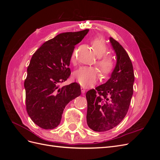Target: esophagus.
I'll list each match as a JSON object with an SVG mask.
<instances>
[{"instance_id": "1", "label": "esophagus", "mask_w": 160, "mask_h": 160, "mask_svg": "<svg viewBox=\"0 0 160 160\" xmlns=\"http://www.w3.org/2000/svg\"><path fill=\"white\" fill-rule=\"evenodd\" d=\"M81 93H85V91H86V89H85V88H83V87H81Z\"/></svg>"}]
</instances>
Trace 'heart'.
Wrapping results in <instances>:
<instances>
[{
    "label": "heart",
    "mask_w": 160,
    "mask_h": 160,
    "mask_svg": "<svg viewBox=\"0 0 160 160\" xmlns=\"http://www.w3.org/2000/svg\"><path fill=\"white\" fill-rule=\"evenodd\" d=\"M92 47L96 56L99 59L97 65L103 75L106 76L113 71L115 67V61L112 55L104 54L107 52L108 47L103 38L96 37L91 42ZM71 61L72 63L75 62V53L72 54ZM99 72L96 68L92 67H81L75 72V79L83 87L89 88L93 86L99 78Z\"/></svg>",
    "instance_id": "heart-1"
}]
</instances>
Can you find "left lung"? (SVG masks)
Here are the masks:
<instances>
[{
	"instance_id": "left-lung-1",
	"label": "left lung",
	"mask_w": 160,
	"mask_h": 160,
	"mask_svg": "<svg viewBox=\"0 0 160 160\" xmlns=\"http://www.w3.org/2000/svg\"><path fill=\"white\" fill-rule=\"evenodd\" d=\"M109 41L117 62L110 78L95 89L87 92V123L95 132H106L117 126L126 115L133 93L132 62L123 47L112 37Z\"/></svg>"
}]
</instances>
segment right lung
<instances>
[{
    "instance_id": "add662e5",
    "label": "right lung",
    "mask_w": 160,
    "mask_h": 160,
    "mask_svg": "<svg viewBox=\"0 0 160 160\" xmlns=\"http://www.w3.org/2000/svg\"><path fill=\"white\" fill-rule=\"evenodd\" d=\"M89 29L61 33L34 53L25 81L27 111L32 122L45 129L59 125L65 106L81 95L77 83L59 88L71 75L69 68L75 46Z\"/></svg>"
}]
</instances>
